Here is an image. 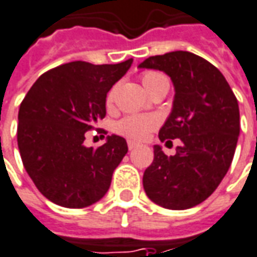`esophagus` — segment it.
<instances>
[{"mask_svg": "<svg viewBox=\"0 0 257 257\" xmlns=\"http://www.w3.org/2000/svg\"><path fill=\"white\" fill-rule=\"evenodd\" d=\"M127 146H128V150L132 151V150H134V148L139 146V144H137V143H134V141H127Z\"/></svg>", "mask_w": 257, "mask_h": 257, "instance_id": "34e87169", "label": "esophagus"}]
</instances>
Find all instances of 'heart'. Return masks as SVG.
<instances>
[{
    "mask_svg": "<svg viewBox=\"0 0 257 257\" xmlns=\"http://www.w3.org/2000/svg\"><path fill=\"white\" fill-rule=\"evenodd\" d=\"M161 78L165 77L158 74V72H146L143 75V85L147 88ZM111 102H113V92H109V95L106 98V103H107V106H110ZM157 124H158V120L152 116H127V117L121 118L118 121L117 125H116V130L127 139L140 141V140L144 139L151 130H154Z\"/></svg>",
    "mask_w": 257,
    "mask_h": 257,
    "instance_id": "b5f03b06",
    "label": "heart"
}]
</instances>
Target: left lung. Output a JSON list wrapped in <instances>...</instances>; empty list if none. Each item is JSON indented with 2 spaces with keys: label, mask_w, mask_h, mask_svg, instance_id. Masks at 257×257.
Segmentation results:
<instances>
[{
  "label": "left lung",
  "mask_w": 257,
  "mask_h": 257,
  "mask_svg": "<svg viewBox=\"0 0 257 257\" xmlns=\"http://www.w3.org/2000/svg\"><path fill=\"white\" fill-rule=\"evenodd\" d=\"M139 68L159 70L172 79V110L159 140L182 141L171 157L154 146L144 190L164 208H192L213 194L231 166L239 137L238 100L220 70L189 51L152 56Z\"/></svg>",
  "instance_id": "left-lung-1"
}]
</instances>
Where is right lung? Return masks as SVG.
Returning <instances> with one entry per match:
<instances>
[{
	"instance_id": "add662e5",
	"label": "right lung",
	"mask_w": 257,
	"mask_h": 257,
	"mask_svg": "<svg viewBox=\"0 0 257 257\" xmlns=\"http://www.w3.org/2000/svg\"><path fill=\"white\" fill-rule=\"evenodd\" d=\"M72 61L44 72L18 113V148L25 169L46 199L84 208L105 196L128 148L111 134L99 148L85 147V133L106 116V95L132 67Z\"/></svg>"
}]
</instances>
